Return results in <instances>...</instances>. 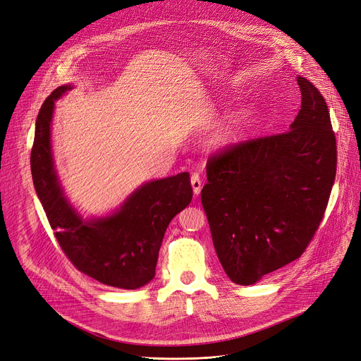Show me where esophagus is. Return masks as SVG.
Listing matches in <instances>:
<instances>
[{"instance_id":"1","label":"esophagus","mask_w":361,"mask_h":361,"mask_svg":"<svg viewBox=\"0 0 361 361\" xmlns=\"http://www.w3.org/2000/svg\"><path fill=\"white\" fill-rule=\"evenodd\" d=\"M190 181H192V188H193L195 195L201 193V190H202V180H201V176H199L197 172H193Z\"/></svg>"}]
</instances>
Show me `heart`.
Masks as SVG:
<instances>
[{
    "instance_id": "heart-1",
    "label": "heart",
    "mask_w": 361,
    "mask_h": 361,
    "mask_svg": "<svg viewBox=\"0 0 361 361\" xmlns=\"http://www.w3.org/2000/svg\"><path fill=\"white\" fill-rule=\"evenodd\" d=\"M243 125V117H238L236 120H233L232 125H229L228 128H224L223 130H220L216 135V141L219 144H229L233 140H236L238 133H239V128Z\"/></svg>"
}]
</instances>
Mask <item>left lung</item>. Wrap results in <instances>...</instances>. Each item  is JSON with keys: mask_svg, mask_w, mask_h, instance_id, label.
<instances>
[{"mask_svg": "<svg viewBox=\"0 0 361 361\" xmlns=\"http://www.w3.org/2000/svg\"><path fill=\"white\" fill-rule=\"evenodd\" d=\"M300 110L288 130L229 144L207 162L201 201L212 243L233 283L251 286L310 245L336 176L326 99L298 77Z\"/></svg>", "mask_w": 361, "mask_h": 361, "instance_id": "obj_1", "label": "left lung"}]
</instances>
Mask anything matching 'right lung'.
Masks as SVG:
<instances>
[{
	"instance_id": "add662e5",
	"label": "right lung",
	"mask_w": 361,
	"mask_h": 361,
	"mask_svg": "<svg viewBox=\"0 0 361 361\" xmlns=\"http://www.w3.org/2000/svg\"><path fill=\"white\" fill-rule=\"evenodd\" d=\"M61 86L39 109L31 150L35 192L56 241L75 269L117 288L135 290L150 283L169 221L192 201L190 173L145 183L114 214L83 220L66 201L53 166L50 122L55 101L70 90Z\"/></svg>"
}]
</instances>
